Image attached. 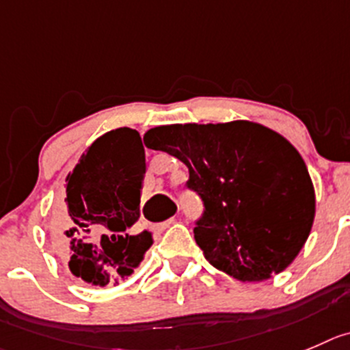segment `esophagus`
<instances>
[{
	"instance_id": "esophagus-1",
	"label": "esophagus",
	"mask_w": 350,
	"mask_h": 350,
	"mask_svg": "<svg viewBox=\"0 0 350 350\" xmlns=\"http://www.w3.org/2000/svg\"><path fill=\"white\" fill-rule=\"evenodd\" d=\"M173 223H175V218H170V219H166V221H163V223H158V225H154V230L156 232H163L165 230V228H168L170 225H173Z\"/></svg>"
}]
</instances>
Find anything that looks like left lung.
I'll return each instance as SVG.
<instances>
[{
  "label": "left lung",
  "mask_w": 350,
  "mask_h": 350,
  "mask_svg": "<svg viewBox=\"0 0 350 350\" xmlns=\"http://www.w3.org/2000/svg\"><path fill=\"white\" fill-rule=\"evenodd\" d=\"M144 144L189 168L204 204L194 237L204 258L241 282L284 271L309 237L314 187L297 149L259 123L161 125Z\"/></svg>",
  "instance_id": "left-lung-1"
}]
</instances>
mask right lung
<instances>
[{
  "instance_id": "add662e5",
  "label": "right lung",
  "mask_w": 350,
  "mask_h": 350,
  "mask_svg": "<svg viewBox=\"0 0 350 350\" xmlns=\"http://www.w3.org/2000/svg\"><path fill=\"white\" fill-rule=\"evenodd\" d=\"M144 173L141 135L127 127L96 139L68 173L66 221L59 219L55 234L77 278L98 287L116 285L141 265L152 244L148 230H134Z\"/></svg>"
}]
</instances>
